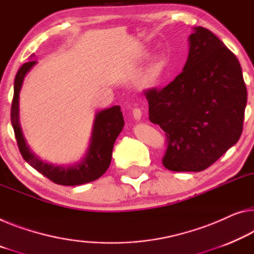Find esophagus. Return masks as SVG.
<instances>
[{
	"label": "esophagus",
	"instance_id": "34e87169",
	"mask_svg": "<svg viewBox=\"0 0 254 254\" xmlns=\"http://www.w3.org/2000/svg\"><path fill=\"white\" fill-rule=\"evenodd\" d=\"M132 117H134L135 120H140V118H142V110L139 108H135L132 110Z\"/></svg>",
	"mask_w": 254,
	"mask_h": 254
}]
</instances>
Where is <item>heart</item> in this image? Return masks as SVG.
Listing matches in <instances>:
<instances>
[{"label": "heart", "instance_id": "obj_1", "mask_svg": "<svg viewBox=\"0 0 254 254\" xmlns=\"http://www.w3.org/2000/svg\"><path fill=\"white\" fill-rule=\"evenodd\" d=\"M162 68H163V62H161V61L157 62V64H155V65H154L153 70H152V76L158 77L160 75V72H161Z\"/></svg>", "mask_w": 254, "mask_h": 254}]
</instances>
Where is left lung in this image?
I'll list each match as a JSON object with an SVG mask.
<instances>
[{"label": "left lung", "instance_id": "8db88e82", "mask_svg": "<svg viewBox=\"0 0 254 254\" xmlns=\"http://www.w3.org/2000/svg\"><path fill=\"white\" fill-rule=\"evenodd\" d=\"M183 71L161 89L144 92L150 122L167 136L162 163L202 171L237 143L248 92L239 60L216 35L195 27Z\"/></svg>", "mask_w": 254, "mask_h": 254}]
</instances>
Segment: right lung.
Returning a JSON list of instances; mask_svg holds the SVG:
<instances>
[{
    "instance_id": "right-lung-1",
    "label": "right lung",
    "mask_w": 254,
    "mask_h": 254,
    "mask_svg": "<svg viewBox=\"0 0 254 254\" xmlns=\"http://www.w3.org/2000/svg\"><path fill=\"white\" fill-rule=\"evenodd\" d=\"M36 62L37 61H28L23 64L14 78V93L12 105H11V124H12L15 139H17L22 158L34 169H36L38 173L44 175L56 184L75 186L96 181L110 166L114 144L125 125L120 107L115 105V107L97 112L94 125H93L91 143H89L87 153L80 162L69 167L53 166L51 163L43 162L29 150L22 135L20 124H19V93H20L26 73L34 67Z\"/></svg>"
}]
</instances>
